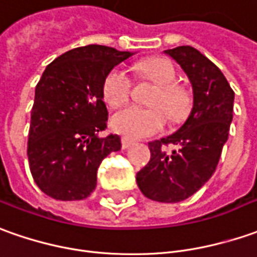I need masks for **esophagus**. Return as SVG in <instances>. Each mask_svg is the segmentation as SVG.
<instances>
[{
    "mask_svg": "<svg viewBox=\"0 0 257 257\" xmlns=\"http://www.w3.org/2000/svg\"><path fill=\"white\" fill-rule=\"evenodd\" d=\"M121 146H123V149H128V147H132L133 146V140L127 139V137H123V139H121Z\"/></svg>",
    "mask_w": 257,
    "mask_h": 257,
    "instance_id": "obj_1",
    "label": "esophagus"
}]
</instances>
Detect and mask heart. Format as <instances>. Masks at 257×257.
Returning <instances> with one entry per match:
<instances>
[{
	"instance_id": "heart-1",
	"label": "heart",
	"mask_w": 257,
	"mask_h": 257,
	"mask_svg": "<svg viewBox=\"0 0 257 257\" xmlns=\"http://www.w3.org/2000/svg\"><path fill=\"white\" fill-rule=\"evenodd\" d=\"M137 73L141 79L150 80L158 86L150 106L143 108L127 106L116 111L110 124L116 133L130 139H143L161 132L167 123V115L171 121L178 123L188 116L191 110V97L185 89L177 84V69L168 59L153 58L137 65ZM132 79L124 69H113L103 84V96L111 107L121 106L132 93Z\"/></svg>"
}]
</instances>
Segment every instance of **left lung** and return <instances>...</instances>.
<instances>
[{"mask_svg": "<svg viewBox=\"0 0 257 257\" xmlns=\"http://www.w3.org/2000/svg\"><path fill=\"white\" fill-rule=\"evenodd\" d=\"M192 84L194 104L185 123L177 132L149 143V164L136 181L144 197L175 204L194 195L212 177L229 136L235 93L221 69L192 46L164 51ZM177 150L167 153L164 145Z\"/></svg>", "mask_w": 257, "mask_h": 257, "instance_id": "left-lung-1", "label": "left lung"}]
</instances>
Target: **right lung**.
Wrapping results in <instances>:
<instances>
[{
    "instance_id": "right-lung-1",
    "label": "right lung",
    "mask_w": 257,
    "mask_h": 257,
    "mask_svg": "<svg viewBox=\"0 0 257 257\" xmlns=\"http://www.w3.org/2000/svg\"><path fill=\"white\" fill-rule=\"evenodd\" d=\"M132 55L87 45L46 66L35 87L27 151L31 174L46 195L60 201L87 198L103 158L121 149L117 134L99 136L108 116L103 84L111 69Z\"/></svg>"
}]
</instances>
